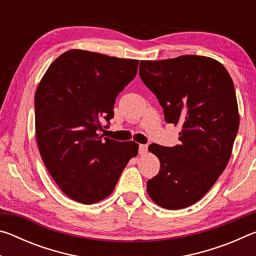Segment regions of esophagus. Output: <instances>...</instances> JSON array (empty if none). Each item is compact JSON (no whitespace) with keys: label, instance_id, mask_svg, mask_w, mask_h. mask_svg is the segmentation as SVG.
Returning <instances> with one entry per match:
<instances>
[{"label":"esophagus","instance_id":"esophagus-1","mask_svg":"<svg viewBox=\"0 0 256 256\" xmlns=\"http://www.w3.org/2000/svg\"><path fill=\"white\" fill-rule=\"evenodd\" d=\"M146 151H148V146H146V144H140V146H138V154H146Z\"/></svg>","mask_w":256,"mask_h":256}]
</instances>
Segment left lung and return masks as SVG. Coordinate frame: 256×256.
Here are the masks:
<instances>
[{
    "label": "left lung",
    "instance_id": "8db88e82",
    "mask_svg": "<svg viewBox=\"0 0 256 256\" xmlns=\"http://www.w3.org/2000/svg\"><path fill=\"white\" fill-rule=\"evenodd\" d=\"M138 74L158 98L164 120L182 126L180 144L149 146L160 170L146 190L159 206L184 209L206 196L230 159L240 128L232 80L222 63L198 55L141 60Z\"/></svg>",
    "mask_w": 256,
    "mask_h": 256
}]
</instances>
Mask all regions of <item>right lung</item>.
Returning a JSON list of instances; mask_svg holds the SVG:
<instances>
[{
    "mask_svg": "<svg viewBox=\"0 0 256 256\" xmlns=\"http://www.w3.org/2000/svg\"><path fill=\"white\" fill-rule=\"evenodd\" d=\"M138 60L84 50L60 55L34 94L36 141L42 162L72 200L94 204L110 196L138 144L100 134Z\"/></svg>",
    "mask_w": 256,
    "mask_h": 256,
    "instance_id": "obj_1",
    "label": "right lung"
}]
</instances>
